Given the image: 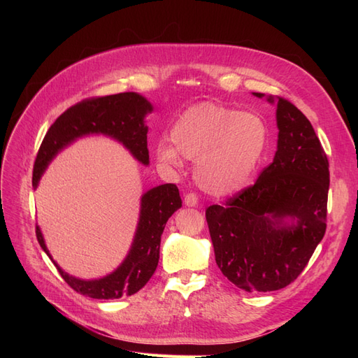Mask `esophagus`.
I'll use <instances>...</instances> for the list:
<instances>
[{"instance_id": "obj_1", "label": "esophagus", "mask_w": 358, "mask_h": 358, "mask_svg": "<svg viewBox=\"0 0 358 358\" xmlns=\"http://www.w3.org/2000/svg\"><path fill=\"white\" fill-rule=\"evenodd\" d=\"M183 201H185V204H187V206H189V208H194V206H197V203H199L197 194L188 192L187 196H185V199H183Z\"/></svg>"}]
</instances>
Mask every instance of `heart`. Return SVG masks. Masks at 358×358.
Wrapping results in <instances>:
<instances>
[{
  "instance_id": "heart-1",
  "label": "heart",
  "mask_w": 358,
  "mask_h": 358,
  "mask_svg": "<svg viewBox=\"0 0 358 358\" xmlns=\"http://www.w3.org/2000/svg\"><path fill=\"white\" fill-rule=\"evenodd\" d=\"M268 128L262 116L215 103L183 112L171 138L162 137L157 155L167 166H180L182 155L197 161L199 185L212 194H230L246 185L263 159Z\"/></svg>"
}]
</instances>
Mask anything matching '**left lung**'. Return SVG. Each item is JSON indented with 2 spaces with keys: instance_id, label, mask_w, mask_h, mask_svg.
<instances>
[{
  "instance_id": "1",
  "label": "left lung",
  "mask_w": 358,
  "mask_h": 358,
  "mask_svg": "<svg viewBox=\"0 0 358 358\" xmlns=\"http://www.w3.org/2000/svg\"><path fill=\"white\" fill-rule=\"evenodd\" d=\"M268 101L273 103V96ZM276 119L278 150L272 164L252 185L206 209L216 264L230 282L248 292L294 282L327 227L330 171L320 138L309 119L282 96ZM285 215L298 222L285 226Z\"/></svg>"
}]
</instances>
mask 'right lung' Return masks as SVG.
<instances>
[{
  "label": "right lung",
  "mask_w": 358,
  "mask_h": 358,
  "mask_svg": "<svg viewBox=\"0 0 358 358\" xmlns=\"http://www.w3.org/2000/svg\"><path fill=\"white\" fill-rule=\"evenodd\" d=\"M150 110L152 106L136 92L92 96L71 106L50 125L43 138L32 171V187H37L43 171L58 150L74 138L90 133L112 136L131 150L140 162L148 164V127L143 124V117ZM180 206L182 200L175 183H164L148 191L142 197V210L131 251L121 267L109 276L82 280L62 272L55 262L53 264L62 279L79 294L106 300L133 296L154 275L159 259L161 234L170 216ZM36 236L43 251L49 255L38 227H36Z\"/></svg>",
  "instance_id": "right-lung-1"
}]
</instances>
